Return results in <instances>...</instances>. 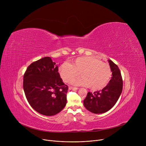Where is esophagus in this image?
<instances>
[{
    "label": "esophagus",
    "instance_id": "34e87169",
    "mask_svg": "<svg viewBox=\"0 0 146 146\" xmlns=\"http://www.w3.org/2000/svg\"><path fill=\"white\" fill-rule=\"evenodd\" d=\"M78 88H74V87H72V86H70V87H69V90H78Z\"/></svg>",
    "mask_w": 146,
    "mask_h": 146
}]
</instances>
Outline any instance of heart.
I'll return each mask as SVG.
<instances>
[{"mask_svg": "<svg viewBox=\"0 0 146 146\" xmlns=\"http://www.w3.org/2000/svg\"><path fill=\"white\" fill-rule=\"evenodd\" d=\"M59 73L64 82L86 86L94 90L101 89L110 82L112 71L110 66L95 57H82L74 60L71 64L64 63L59 67Z\"/></svg>", "mask_w": 146, "mask_h": 146, "instance_id": "b5f03b06", "label": "heart"}]
</instances>
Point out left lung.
Returning <instances> with one entry per match:
<instances>
[{"label":"left lung","mask_w":146,"mask_h":146,"mask_svg":"<svg viewBox=\"0 0 146 146\" xmlns=\"http://www.w3.org/2000/svg\"><path fill=\"white\" fill-rule=\"evenodd\" d=\"M112 77L110 82L101 90L88 92L83 101L84 106L94 113H102L110 110L118 100L122 90V79L117 65L108 60Z\"/></svg>","instance_id":"obj_1"}]
</instances>
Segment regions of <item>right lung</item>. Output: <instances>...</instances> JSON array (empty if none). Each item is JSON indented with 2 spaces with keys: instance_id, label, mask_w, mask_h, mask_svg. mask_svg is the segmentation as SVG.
<instances>
[{
  "instance_id": "obj_1",
  "label": "right lung",
  "mask_w": 146,
  "mask_h": 146,
  "mask_svg": "<svg viewBox=\"0 0 146 146\" xmlns=\"http://www.w3.org/2000/svg\"><path fill=\"white\" fill-rule=\"evenodd\" d=\"M23 87L29 105L44 115H54L66 105L68 86L60 78L58 65L49 57L38 60L28 67Z\"/></svg>"
}]
</instances>
